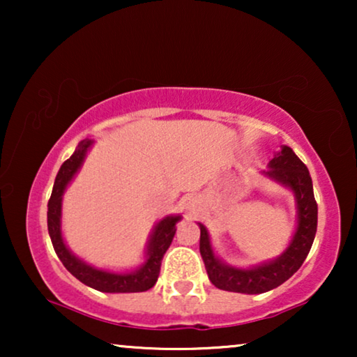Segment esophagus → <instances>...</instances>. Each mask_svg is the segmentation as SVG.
<instances>
[{
	"instance_id": "obj_1",
	"label": "esophagus",
	"mask_w": 357,
	"mask_h": 357,
	"mask_svg": "<svg viewBox=\"0 0 357 357\" xmlns=\"http://www.w3.org/2000/svg\"><path fill=\"white\" fill-rule=\"evenodd\" d=\"M192 206H193V204H192V203H190V204H188V208H192Z\"/></svg>"
}]
</instances>
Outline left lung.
<instances>
[{
	"label": "left lung",
	"instance_id": "8db88e82",
	"mask_svg": "<svg viewBox=\"0 0 357 357\" xmlns=\"http://www.w3.org/2000/svg\"><path fill=\"white\" fill-rule=\"evenodd\" d=\"M263 177L289 188L296 199L297 226L289 245L280 257L260 265L238 268L224 263L213 250L211 237L208 229L199 226V253L204 261L209 281L218 289L241 294H261L281 286L299 270L309 255L317 232V202L309 169L297 158L289 146H281L275 158L268 164V170H263Z\"/></svg>",
	"mask_w": 357,
	"mask_h": 357
}]
</instances>
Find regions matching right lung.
Here are the masks:
<instances>
[{
    "instance_id": "obj_1",
    "label": "right lung",
    "mask_w": 357,
    "mask_h": 357,
    "mask_svg": "<svg viewBox=\"0 0 357 357\" xmlns=\"http://www.w3.org/2000/svg\"><path fill=\"white\" fill-rule=\"evenodd\" d=\"M94 144L92 139H82L73 155L63 162L58 170L55 183H53V192L48 202L47 222L48 234H50L53 248H55L58 258L68 271L71 273L76 280L84 282L86 286L97 289L100 292H144L155 284L159 278L160 263H162L164 253L172 243L175 236V226L182 219L180 214H170L160 219L155 224L153 232H151L148 245L144 250V263L131 271H109L96 268L76 257L70 248H68L61 232V206H63V193L77 170L84 162L87 151Z\"/></svg>"
}]
</instances>
